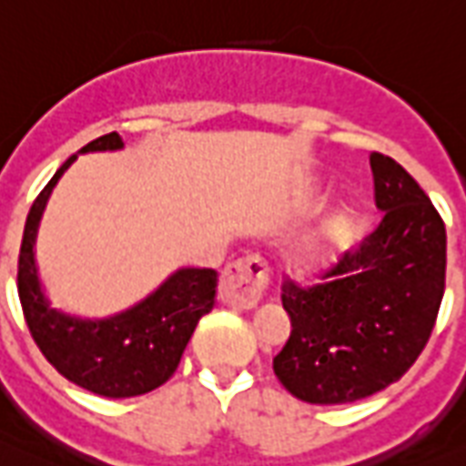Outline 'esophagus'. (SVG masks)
<instances>
[{
	"instance_id": "1",
	"label": "esophagus",
	"mask_w": 466,
	"mask_h": 466,
	"mask_svg": "<svg viewBox=\"0 0 466 466\" xmlns=\"http://www.w3.org/2000/svg\"><path fill=\"white\" fill-rule=\"evenodd\" d=\"M268 283V268L258 256H247L232 261L219 278L218 298L222 305L234 309H251L261 299V292Z\"/></svg>"
}]
</instances>
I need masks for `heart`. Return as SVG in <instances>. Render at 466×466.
<instances>
[{"instance_id": "obj_1", "label": "heart", "mask_w": 466, "mask_h": 466, "mask_svg": "<svg viewBox=\"0 0 466 466\" xmlns=\"http://www.w3.org/2000/svg\"><path fill=\"white\" fill-rule=\"evenodd\" d=\"M355 218L350 212H340L314 232L302 247L295 251L290 261V273L299 280H319L343 258L348 247L353 244Z\"/></svg>"}]
</instances>
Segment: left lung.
Segmentation results:
<instances>
[{
  "label": "left lung",
  "instance_id": "1",
  "mask_svg": "<svg viewBox=\"0 0 466 466\" xmlns=\"http://www.w3.org/2000/svg\"><path fill=\"white\" fill-rule=\"evenodd\" d=\"M382 222L326 273L331 283L288 285L292 331L273 372L307 404H348L397 382L426 348L445 292L448 234L419 183L372 152Z\"/></svg>",
  "mask_w": 466,
  "mask_h": 466
}]
</instances>
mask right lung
Instances as JSON below:
<instances>
[{
    "instance_id": "1",
    "label": "right lung",
    "mask_w": 466,
    "mask_h": 466,
    "mask_svg": "<svg viewBox=\"0 0 466 466\" xmlns=\"http://www.w3.org/2000/svg\"><path fill=\"white\" fill-rule=\"evenodd\" d=\"M123 147V137L108 133L76 155L120 152ZM76 155L55 171L25 218L18 254V298L33 340L60 375L98 397H140L176 372L198 321L215 305L218 273L188 266L176 268L147 298L108 317H82L53 307L35 263V239L53 188Z\"/></svg>"
}]
</instances>
